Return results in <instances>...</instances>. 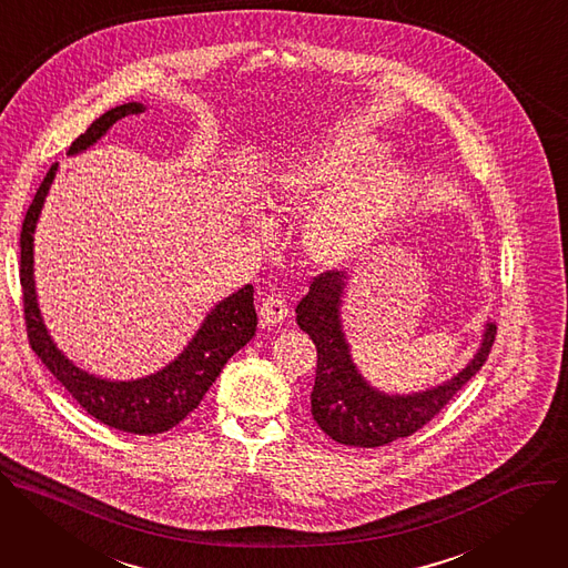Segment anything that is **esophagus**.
Returning <instances> with one entry per match:
<instances>
[{
    "mask_svg": "<svg viewBox=\"0 0 568 568\" xmlns=\"http://www.w3.org/2000/svg\"><path fill=\"white\" fill-rule=\"evenodd\" d=\"M260 316H262V321H264L266 325H277V323H282V321L288 316V302H286V297L280 295V293L268 295V297L262 302V306H260Z\"/></svg>",
    "mask_w": 568,
    "mask_h": 568,
    "instance_id": "esophagus-1",
    "label": "esophagus"
}]
</instances>
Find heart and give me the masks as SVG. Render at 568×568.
<instances>
[{
	"instance_id": "obj_1",
	"label": "heart",
	"mask_w": 568,
	"mask_h": 568,
	"mask_svg": "<svg viewBox=\"0 0 568 568\" xmlns=\"http://www.w3.org/2000/svg\"><path fill=\"white\" fill-rule=\"evenodd\" d=\"M376 153V142L347 135L280 171L277 192L288 203H325L304 234L316 262L341 266L361 257L388 225L404 175L395 164L369 166Z\"/></svg>"
}]
</instances>
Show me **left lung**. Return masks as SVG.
<instances>
[{"label":"left lung","instance_id":"left-lung-1","mask_svg":"<svg viewBox=\"0 0 568 568\" xmlns=\"http://www.w3.org/2000/svg\"><path fill=\"white\" fill-rule=\"evenodd\" d=\"M345 280L341 271L318 275L295 308L300 329L308 334L318 349L311 415L336 443L374 449L413 435L463 390L487 361L496 338V325H487L478 354L449 384L406 397L382 395L361 379L343 338L338 308Z\"/></svg>","mask_w":568,"mask_h":568}]
</instances>
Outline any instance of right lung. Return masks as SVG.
Here are the masks:
<instances>
[{"label": "right lung", "mask_w": 568, "mask_h": 568, "mask_svg": "<svg viewBox=\"0 0 568 568\" xmlns=\"http://www.w3.org/2000/svg\"><path fill=\"white\" fill-rule=\"evenodd\" d=\"M144 108L140 103H123L103 112L90 123V129L83 135L72 142L70 153L88 149L114 121L138 114ZM53 173L55 164H51L44 180L40 182L20 232V284L29 345L47 365V369L94 419L103 422L110 428L135 435L164 433L180 424L189 413H194V408H199L227 358L234 356L255 336V291L247 284L234 295L225 297L221 304H216L194 341L186 345V349L171 365H166L158 374L146 376V379L103 382L74 367L51 343L40 318L33 288V230Z\"/></svg>", "instance_id": "add662e5"}]
</instances>
